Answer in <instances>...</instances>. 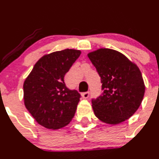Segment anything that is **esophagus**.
Segmentation results:
<instances>
[{
  "label": "esophagus",
  "instance_id": "obj_1",
  "mask_svg": "<svg viewBox=\"0 0 159 159\" xmlns=\"http://www.w3.org/2000/svg\"><path fill=\"white\" fill-rule=\"evenodd\" d=\"M89 96V92L82 93V97H83V98H87Z\"/></svg>",
  "mask_w": 159,
  "mask_h": 159
}]
</instances>
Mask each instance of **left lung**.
<instances>
[{
  "label": "left lung",
  "mask_w": 159,
  "mask_h": 159,
  "mask_svg": "<svg viewBox=\"0 0 159 159\" xmlns=\"http://www.w3.org/2000/svg\"><path fill=\"white\" fill-rule=\"evenodd\" d=\"M102 83V95L92 101L95 117L111 125L129 119L140 106L145 93L140 70L122 53L110 48L89 52Z\"/></svg>",
  "instance_id": "obj_1"
}]
</instances>
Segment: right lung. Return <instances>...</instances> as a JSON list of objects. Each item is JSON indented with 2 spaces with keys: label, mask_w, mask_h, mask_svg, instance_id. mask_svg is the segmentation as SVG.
I'll return each mask as SVG.
<instances>
[{
  "label": "right lung",
  "mask_w": 159,
  "mask_h": 159,
  "mask_svg": "<svg viewBox=\"0 0 159 159\" xmlns=\"http://www.w3.org/2000/svg\"><path fill=\"white\" fill-rule=\"evenodd\" d=\"M80 54V50L67 48L45 54L25 78L24 105L42 127L61 129L74 116L80 95L66 88L64 77Z\"/></svg>",
  "instance_id": "1"
}]
</instances>
